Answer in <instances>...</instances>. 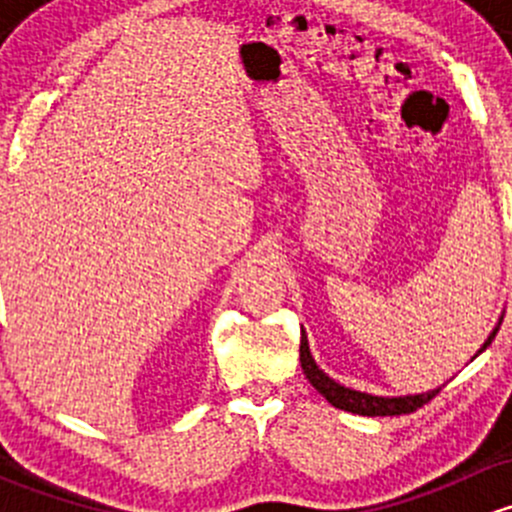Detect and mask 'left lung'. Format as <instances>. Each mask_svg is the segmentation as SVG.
Wrapping results in <instances>:
<instances>
[{
    "mask_svg": "<svg viewBox=\"0 0 512 512\" xmlns=\"http://www.w3.org/2000/svg\"><path fill=\"white\" fill-rule=\"evenodd\" d=\"M495 334H498V327L493 329V334H490L488 342L483 344V349L490 347V342L495 339ZM483 349H480V352H483ZM299 361H302V371H304V376L309 379V384H312L314 389H317L319 394L329 401V404L337 406V409H342V411H352V414H359V416L411 414V411L421 409L423 404H428V401H431L433 396L441 391V389H433V391H426V394L394 396V399H386V396H371V394H361V391L347 389V386L337 384V381L329 379V376L319 369L317 361H314L312 354H309V344H307V337H304V332H302V344H299Z\"/></svg>",
    "mask_w": 512,
    "mask_h": 512,
    "instance_id": "left-lung-1",
    "label": "left lung"
}]
</instances>
